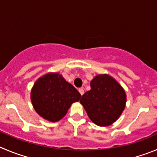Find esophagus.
I'll return each mask as SVG.
<instances>
[{
    "label": "esophagus",
    "instance_id": "obj_1",
    "mask_svg": "<svg viewBox=\"0 0 157 157\" xmlns=\"http://www.w3.org/2000/svg\"><path fill=\"white\" fill-rule=\"evenodd\" d=\"M79 92H80V94L81 95L83 94V93H84V91H83V88H79Z\"/></svg>",
    "mask_w": 157,
    "mask_h": 157
}]
</instances>
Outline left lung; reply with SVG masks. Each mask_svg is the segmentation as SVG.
Here are the masks:
<instances>
[{
  "instance_id": "left-lung-1",
  "label": "left lung",
  "mask_w": 157,
  "mask_h": 157,
  "mask_svg": "<svg viewBox=\"0 0 157 157\" xmlns=\"http://www.w3.org/2000/svg\"><path fill=\"white\" fill-rule=\"evenodd\" d=\"M125 101V90L107 74L96 76L90 82V90L80 100L90 120L99 126L115 122L122 113Z\"/></svg>"
}]
</instances>
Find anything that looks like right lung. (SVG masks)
<instances>
[{
  "mask_svg": "<svg viewBox=\"0 0 157 157\" xmlns=\"http://www.w3.org/2000/svg\"><path fill=\"white\" fill-rule=\"evenodd\" d=\"M80 94L58 74H48L35 83L31 100L41 117L57 121L65 116L72 103L80 100Z\"/></svg>",
  "mask_w": 157,
  "mask_h": 157,
  "instance_id": "add662e5",
  "label": "right lung"
}]
</instances>
